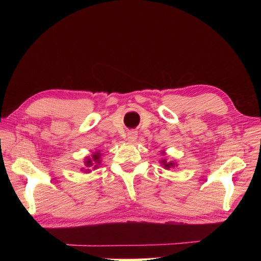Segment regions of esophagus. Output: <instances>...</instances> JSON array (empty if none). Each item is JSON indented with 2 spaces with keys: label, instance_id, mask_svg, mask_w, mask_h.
Returning a JSON list of instances; mask_svg holds the SVG:
<instances>
[{
  "label": "esophagus",
  "instance_id": "esophagus-1",
  "mask_svg": "<svg viewBox=\"0 0 261 261\" xmlns=\"http://www.w3.org/2000/svg\"><path fill=\"white\" fill-rule=\"evenodd\" d=\"M137 137H138L137 131H129V132H127L126 138H127V140L130 141V143H134V141L137 140Z\"/></svg>",
  "mask_w": 261,
  "mask_h": 261
}]
</instances>
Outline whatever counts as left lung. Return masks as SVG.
<instances>
[{
	"instance_id": "8db88e82",
	"label": "left lung",
	"mask_w": 261,
	"mask_h": 261,
	"mask_svg": "<svg viewBox=\"0 0 261 261\" xmlns=\"http://www.w3.org/2000/svg\"><path fill=\"white\" fill-rule=\"evenodd\" d=\"M161 165L166 168V169H169V168H171V167H175L176 166V163L175 162H173V161H170V162H167L166 160H161Z\"/></svg>"
}]
</instances>
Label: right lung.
<instances>
[{
  "label": "right lung",
  "mask_w": 261,
  "mask_h": 261,
  "mask_svg": "<svg viewBox=\"0 0 261 261\" xmlns=\"http://www.w3.org/2000/svg\"><path fill=\"white\" fill-rule=\"evenodd\" d=\"M100 158H101V154H100V152H95V153H93V155H92L91 158H86L85 159V166H86V168H88L87 170H85V173H90L91 171V168H95L98 167V165L99 163L101 162V160H100Z\"/></svg>",
  "instance_id": "add662e5"
}]
</instances>
